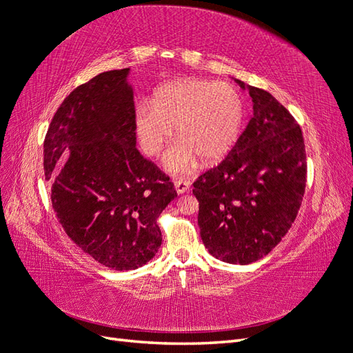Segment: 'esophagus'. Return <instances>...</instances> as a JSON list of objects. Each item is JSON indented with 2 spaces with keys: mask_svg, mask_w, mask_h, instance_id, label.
Masks as SVG:
<instances>
[{
  "mask_svg": "<svg viewBox=\"0 0 353 353\" xmlns=\"http://www.w3.org/2000/svg\"><path fill=\"white\" fill-rule=\"evenodd\" d=\"M174 185H175V190L178 194H184L190 190V183L187 179H175Z\"/></svg>",
  "mask_w": 353,
  "mask_h": 353,
  "instance_id": "esophagus-1",
  "label": "esophagus"
}]
</instances>
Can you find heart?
Returning a JSON list of instances; mask_svg holds the SVG:
<instances>
[{
  "label": "heart",
  "mask_w": 353,
  "mask_h": 353,
  "mask_svg": "<svg viewBox=\"0 0 353 353\" xmlns=\"http://www.w3.org/2000/svg\"><path fill=\"white\" fill-rule=\"evenodd\" d=\"M244 103L227 82L187 78L160 87L154 99L135 105V131L143 152L157 156L174 135L179 140L165 154V169L172 175L193 170L197 157L221 159L241 132Z\"/></svg>",
  "instance_id": "b5f03b06"
}]
</instances>
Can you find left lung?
I'll use <instances>...</instances> for the list:
<instances>
[{
    "label": "left lung",
    "mask_w": 353,
    "mask_h": 353,
    "mask_svg": "<svg viewBox=\"0 0 353 353\" xmlns=\"http://www.w3.org/2000/svg\"><path fill=\"white\" fill-rule=\"evenodd\" d=\"M253 117L222 162L197 178L200 237L227 263L268 254L296 219L306 185L301 126L270 92L245 85Z\"/></svg>",
    "instance_id": "1"
}]
</instances>
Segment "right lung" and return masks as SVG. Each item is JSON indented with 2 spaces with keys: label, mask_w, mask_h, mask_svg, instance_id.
Masks as SVG:
<instances>
[{
  "label": "right lung",
  "mask_w": 353,
  "mask_h": 353,
  "mask_svg": "<svg viewBox=\"0 0 353 353\" xmlns=\"http://www.w3.org/2000/svg\"><path fill=\"white\" fill-rule=\"evenodd\" d=\"M130 68L73 90L44 141V172L61 227L114 271L145 265L162 244L157 218L176 197L169 178L137 150Z\"/></svg>",
  "instance_id": "1"
}]
</instances>
